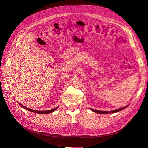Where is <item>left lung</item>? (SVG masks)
Returning a JSON list of instances; mask_svg holds the SVG:
<instances>
[{"label": "left lung", "instance_id": "1", "mask_svg": "<svg viewBox=\"0 0 148 148\" xmlns=\"http://www.w3.org/2000/svg\"><path fill=\"white\" fill-rule=\"evenodd\" d=\"M127 107H128V106H126L125 107H123L122 108H119V109H116V110H112V111H110V112H107V111H99V110H94V109H92V108H90V110L93 112H94L95 113H99V114H108V113H116V112H118L123 109H124V108H126Z\"/></svg>", "mask_w": 148, "mask_h": 148}]
</instances>
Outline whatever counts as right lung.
I'll return each mask as SVG.
<instances>
[{"instance_id":"1","label":"right lung","mask_w":148,"mask_h":148,"mask_svg":"<svg viewBox=\"0 0 148 148\" xmlns=\"http://www.w3.org/2000/svg\"><path fill=\"white\" fill-rule=\"evenodd\" d=\"M22 107H23L24 108H25V109L30 111V112H34V113H41V114H47V113H50L51 112H53L54 110H56L57 108H58V107H56L53 108V109H51V110H44V111H37V110H32V109H30V108H27V107H26L25 106L21 105V104H19Z\"/></svg>"}]
</instances>
